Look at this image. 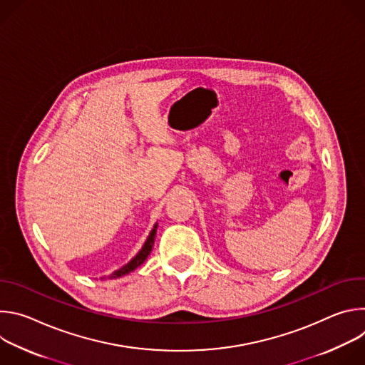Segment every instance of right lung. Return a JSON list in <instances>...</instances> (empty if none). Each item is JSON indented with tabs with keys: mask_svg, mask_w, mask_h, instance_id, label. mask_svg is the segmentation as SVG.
<instances>
[{
	"mask_svg": "<svg viewBox=\"0 0 365 365\" xmlns=\"http://www.w3.org/2000/svg\"><path fill=\"white\" fill-rule=\"evenodd\" d=\"M155 230H158V224H155V225H154V228L151 230V232H150V235H148L147 241L144 242L143 248L140 250V252H138V254L131 259V262H130L128 264H125L123 269H120V270L114 272V273L110 276V279H117V277L125 276V274H128L130 272L135 270L138 266H141V264L145 262V258H147V257H148V254L151 252V248H153V244H154Z\"/></svg>",
	"mask_w": 365,
	"mask_h": 365,
	"instance_id": "add662e5",
	"label": "right lung"
}]
</instances>
